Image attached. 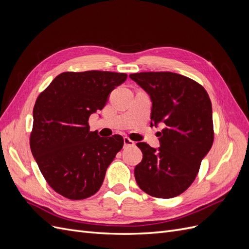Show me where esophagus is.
I'll use <instances>...</instances> for the list:
<instances>
[{
  "label": "esophagus",
  "instance_id": "1",
  "mask_svg": "<svg viewBox=\"0 0 249 249\" xmlns=\"http://www.w3.org/2000/svg\"><path fill=\"white\" fill-rule=\"evenodd\" d=\"M124 146H127V147L135 145V142L132 141L130 138H127V137L124 138Z\"/></svg>",
  "mask_w": 249,
  "mask_h": 249
}]
</instances>
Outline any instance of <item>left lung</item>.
I'll return each instance as SVG.
<instances>
[{
	"label": "left lung",
	"instance_id": "left-lung-1",
	"mask_svg": "<svg viewBox=\"0 0 249 249\" xmlns=\"http://www.w3.org/2000/svg\"><path fill=\"white\" fill-rule=\"evenodd\" d=\"M130 78L152 101L150 126L165 125L157 134L160 147L137 143L143 157L135 167V178L140 189L152 196L176 197L193 183L213 144L209 94L197 82L176 72L147 71Z\"/></svg>",
	"mask_w": 249,
	"mask_h": 249
}]
</instances>
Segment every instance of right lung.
<instances>
[{
	"instance_id": "right-lung-1",
	"label": "right lung",
	"mask_w": 249,
	"mask_h": 249,
	"mask_svg": "<svg viewBox=\"0 0 249 249\" xmlns=\"http://www.w3.org/2000/svg\"><path fill=\"white\" fill-rule=\"evenodd\" d=\"M125 73L66 71L52 81L33 109L30 147L48 184L62 196L79 200L100 190L124 138L90 132L89 116L102 110Z\"/></svg>"
}]
</instances>
